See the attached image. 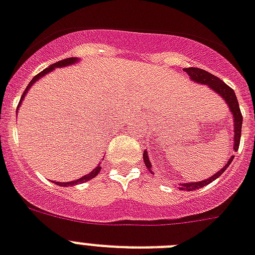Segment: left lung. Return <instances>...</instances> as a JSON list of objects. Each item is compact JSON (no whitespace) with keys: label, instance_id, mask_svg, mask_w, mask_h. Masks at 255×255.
<instances>
[{"label":"left lung","instance_id":"left-lung-1","mask_svg":"<svg viewBox=\"0 0 255 255\" xmlns=\"http://www.w3.org/2000/svg\"><path fill=\"white\" fill-rule=\"evenodd\" d=\"M184 71L189 75V78L192 79V80L197 81V83H200V84L209 85V87H210L213 91H215L218 95L222 96V97H223V100H226V102L228 104V106H230V109H231V113L233 114V119H235V122H233V123H235V134H233V136H235V147H233V150L235 151L239 150V146H240V138H241V126H243V115H241L240 106H239V101H237V97H236V95H235V92H233L232 88L228 87V85H227L223 80H220L219 78H217V76L211 75L210 72L205 71V70H202V68L188 67V68H184ZM142 157H144L145 166L149 168V171H150V172H153V171L150 170L151 163L149 162V157H147L146 151H144V155H142ZM233 158H235V155H232V157L230 158V160H228V162L224 164V167L222 168V170L218 171L217 174L213 175V176L209 177V179H206V180L197 181V183L180 184L179 189L196 190V189H200V188L205 187V185H207V184H210L211 181H214L215 179H218L220 175L223 174L224 171L227 170V167H228V166L231 164V162L233 160Z\"/></svg>","mask_w":255,"mask_h":255}]
</instances>
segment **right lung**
Here are the masks:
<instances>
[{"instance_id":"right-lung-1","label":"right lung","mask_w":255,"mask_h":255,"mask_svg":"<svg viewBox=\"0 0 255 255\" xmlns=\"http://www.w3.org/2000/svg\"><path fill=\"white\" fill-rule=\"evenodd\" d=\"M75 62H76V58H67V59H62V61L57 62V63H54V65H50V66H49L48 68H45L44 71H41V72H40V74H37V75H36L35 78L32 79L31 81H29L28 87L25 88V91L23 92L22 98H20V101H19V105H20V102H22L23 97H24V95H25V93H27V91H28L29 88H31V85L33 84V83H35L36 80H38V79H40V78H42V76H44L45 74H48V72L53 71V70H54L55 67H62V66H67V65H71V63H75ZM100 170H101V167H100V166H98V167H96L95 170L92 171V172H89V174H88V175H85V176L80 177V179H78V180H75V181H70V183H57V181H55V183L58 184V185H63V187H68V185H75V184H81V183H85V181L91 180V179H93V177H96V176H97V175H98V172H100Z\"/></svg>"}]
</instances>
